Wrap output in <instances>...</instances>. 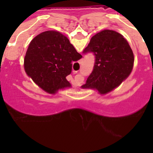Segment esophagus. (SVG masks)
I'll use <instances>...</instances> for the list:
<instances>
[{"label": "esophagus", "instance_id": "obj_1", "mask_svg": "<svg viewBox=\"0 0 153 153\" xmlns=\"http://www.w3.org/2000/svg\"><path fill=\"white\" fill-rule=\"evenodd\" d=\"M73 73H74V74H77V71H73Z\"/></svg>", "mask_w": 153, "mask_h": 153}]
</instances>
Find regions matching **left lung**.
Returning <instances> with one entry per match:
<instances>
[{
  "mask_svg": "<svg viewBox=\"0 0 153 153\" xmlns=\"http://www.w3.org/2000/svg\"><path fill=\"white\" fill-rule=\"evenodd\" d=\"M93 52L96 61L93 72L83 89H95L106 94L129 77L134 64V55L129 43L120 33L103 30L90 39L84 53Z\"/></svg>",
  "mask_w": 153,
  "mask_h": 153,
  "instance_id": "8db88e82",
  "label": "left lung"
}]
</instances>
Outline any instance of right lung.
I'll return each instance as SVG.
<instances>
[{"mask_svg":"<svg viewBox=\"0 0 153 153\" xmlns=\"http://www.w3.org/2000/svg\"><path fill=\"white\" fill-rule=\"evenodd\" d=\"M82 57L67 36L56 30H47L30 43L24 56V70L39 87L51 94L70 88L67 76L72 62Z\"/></svg>","mask_w":153,"mask_h":153,"instance_id":"right-lung-1","label":"right lung"}]
</instances>
